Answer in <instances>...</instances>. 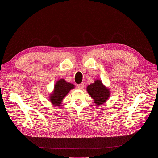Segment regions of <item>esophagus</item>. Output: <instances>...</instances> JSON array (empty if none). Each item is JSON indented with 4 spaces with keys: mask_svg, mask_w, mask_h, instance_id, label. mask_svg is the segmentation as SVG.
<instances>
[{
    "mask_svg": "<svg viewBox=\"0 0 158 158\" xmlns=\"http://www.w3.org/2000/svg\"><path fill=\"white\" fill-rule=\"evenodd\" d=\"M84 83H83V82L81 83V84H77V87L79 89H83V88H84Z\"/></svg>",
    "mask_w": 158,
    "mask_h": 158,
    "instance_id": "34e87169",
    "label": "esophagus"
}]
</instances>
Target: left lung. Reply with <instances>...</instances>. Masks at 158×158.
I'll use <instances>...</instances> for the list:
<instances>
[{
	"label": "left lung",
	"mask_w": 158,
	"mask_h": 158,
	"mask_svg": "<svg viewBox=\"0 0 158 158\" xmlns=\"http://www.w3.org/2000/svg\"><path fill=\"white\" fill-rule=\"evenodd\" d=\"M87 91L94 99V102L99 106L104 104L110 95L109 89L106 88L100 80H96L94 83L88 85Z\"/></svg>",
	"instance_id": "left-lung-1"
}]
</instances>
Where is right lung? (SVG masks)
Here are the masks:
<instances>
[{"mask_svg":"<svg viewBox=\"0 0 158 158\" xmlns=\"http://www.w3.org/2000/svg\"><path fill=\"white\" fill-rule=\"evenodd\" d=\"M74 87L73 84L67 82L64 79L59 80L56 83L54 92L50 96L51 102L54 106H60L64 98Z\"/></svg>","mask_w":158,"mask_h":158,"instance_id":"right-lung-1","label":"right lung"}]
</instances>
